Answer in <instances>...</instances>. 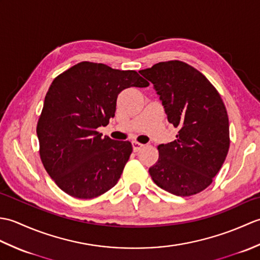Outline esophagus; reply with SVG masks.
<instances>
[{"mask_svg": "<svg viewBox=\"0 0 260 260\" xmlns=\"http://www.w3.org/2000/svg\"><path fill=\"white\" fill-rule=\"evenodd\" d=\"M132 145H133V151L134 152H139L141 148L144 146L143 144H141V143H139V142H132Z\"/></svg>", "mask_w": 260, "mask_h": 260, "instance_id": "34e87169", "label": "esophagus"}]
</instances>
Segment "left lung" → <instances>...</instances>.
<instances>
[{
    "label": "left lung",
    "mask_w": 260,
    "mask_h": 260,
    "mask_svg": "<svg viewBox=\"0 0 260 260\" xmlns=\"http://www.w3.org/2000/svg\"><path fill=\"white\" fill-rule=\"evenodd\" d=\"M162 101L176 140L157 146L158 159L148 172L157 186L179 197L200 193L227 156L229 119L218 90L200 71L179 60L141 70Z\"/></svg>",
    "instance_id": "left-lung-1"
}]
</instances>
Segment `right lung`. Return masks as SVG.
Here are the masks:
<instances>
[{"label": "right lung", "mask_w": 260, "mask_h": 260, "mask_svg": "<svg viewBox=\"0 0 260 260\" xmlns=\"http://www.w3.org/2000/svg\"><path fill=\"white\" fill-rule=\"evenodd\" d=\"M135 70L82 61L54 78L37 125L40 158L60 189L92 199L117 183L133 151L131 142L97 132L115 116L121 90L147 87Z\"/></svg>", "instance_id": "obj_1"}]
</instances>
